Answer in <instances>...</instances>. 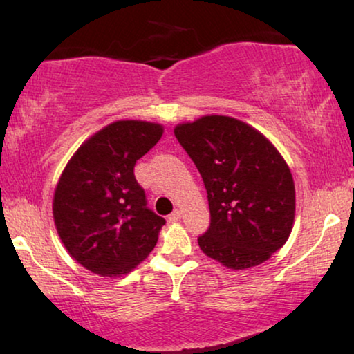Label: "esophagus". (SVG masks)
<instances>
[{
  "instance_id": "1",
  "label": "esophagus",
  "mask_w": 354,
  "mask_h": 354,
  "mask_svg": "<svg viewBox=\"0 0 354 354\" xmlns=\"http://www.w3.org/2000/svg\"><path fill=\"white\" fill-rule=\"evenodd\" d=\"M180 217H182V212L178 211V209H176V211L172 212L171 216H169V221H171V222H177V221H180Z\"/></svg>"
}]
</instances>
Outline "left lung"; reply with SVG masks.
<instances>
[{"mask_svg":"<svg viewBox=\"0 0 354 354\" xmlns=\"http://www.w3.org/2000/svg\"><path fill=\"white\" fill-rule=\"evenodd\" d=\"M174 133L207 192L211 224L198 239L203 253L234 270L263 264L293 229L295 183L282 154L229 115H203Z\"/></svg>","mask_w":354,"mask_h":354,"instance_id":"8db88e82","label":"left lung"}]
</instances>
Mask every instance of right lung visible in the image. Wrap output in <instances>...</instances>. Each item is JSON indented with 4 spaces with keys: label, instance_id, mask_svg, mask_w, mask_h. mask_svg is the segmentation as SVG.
<instances>
[{
    "label": "right lung",
    "instance_id": "obj_1",
    "mask_svg": "<svg viewBox=\"0 0 354 354\" xmlns=\"http://www.w3.org/2000/svg\"><path fill=\"white\" fill-rule=\"evenodd\" d=\"M162 125L115 120L80 145L53 200L57 235L77 263L103 277L137 268L166 221L147 207L133 167L162 137Z\"/></svg>",
    "mask_w": 354,
    "mask_h": 354
}]
</instances>
